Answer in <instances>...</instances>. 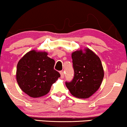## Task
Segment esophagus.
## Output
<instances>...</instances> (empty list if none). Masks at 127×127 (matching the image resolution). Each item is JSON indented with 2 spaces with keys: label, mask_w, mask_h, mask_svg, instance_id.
I'll list each match as a JSON object with an SVG mask.
<instances>
[{
  "label": "esophagus",
  "mask_w": 127,
  "mask_h": 127,
  "mask_svg": "<svg viewBox=\"0 0 127 127\" xmlns=\"http://www.w3.org/2000/svg\"><path fill=\"white\" fill-rule=\"evenodd\" d=\"M60 75H61V78L62 79H63L64 78V72H60Z\"/></svg>",
  "instance_id": "1"
}]
</instances>
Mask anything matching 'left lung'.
Here are the masks:
<instances>
[{
    "mask_svg": "<svg viewBox=\"0 0 127 127\" xmlns=\"http://www.w3.org/2000/svg\"><path fill=\"white\" fill-rule=\"evenodd\" d=\"M74 78L65 85L74 97L88 98L101 85L104 78V70L100 58L89 48L72 52Z\"/></svg>",
    "mask_w": 127,
    "mask_h": 127,
    "instance_id": "left-lung-1",
    "label": "left lung"
}]
</instances>
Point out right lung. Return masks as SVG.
Instances as JSON below:
<instances>
[{
  "label": "right lung",
  "instance_id": "1",
  "mask_svg": "<svg viewBox=\"0 0 127 127\" xmlns=\"http://www.w3.org/2000/svg\"><path fill=\"white\" fill-rule=\"evenodd\" d=\"M48 52L32 50L17 64L16 78L21 90L30 97L37 98L46 95L60 75L54 69L55 61Z\"/></svg>",
  "mask_w": 127,
  "mask_h": 127
}]
</instances>
